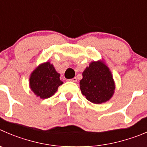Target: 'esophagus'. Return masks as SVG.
<instances>
[{
  "instance_id": "esophagus-1",
  "label": "esophagus",
  "mask_w": 147,
  "mask_h": 147,
  "mask_svg": "<svg viewBox=\"0 0 147 147\" xmlns=\"http://www.w3.org/2000/svg\"><path fill=\"white\" fill-rule=\"evenodd\" d=\"M69 80V81H71V82H77V80H77V78H76V77H75V78H72V79Z\"/></svg>"
}]
</instances>
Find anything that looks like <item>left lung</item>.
<instances>
[{"label":"left lung","instance_id":"8db88e82","mask_svg":"<svg viewBox=\"0 0 147 147\" xmlns=\"http://www.w3.org/2000/svg\"><path fill=\"white\" fill-rule=\"evenodd\" d=\"M82 95L95 104L108 101L114 92L115 84L111 71L102 62H92L82 72L80 82Z\"/></svg>","mask_w":147,"mask_h":147}]
</instances>
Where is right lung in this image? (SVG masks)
Returning a JSON list of instances; mask_svg holds the SVG:
<instances>
[{"mask_svg": "<svg viewBox=\"0 0 147 147\" xmlns=\"http://www.w3.org/2000/svg\"><path fill=\"white\" fill-rule=\"evenodd\" d=\"M60 75L49 62L38 67L31 73L29 85L31 90L42 99L48 98L55 93L63 82L59 79Z\"/></svg>", "mask_w": 147, "mask_h": 147, "instance_id": "1", "label": "right lung"}]
</instances>
